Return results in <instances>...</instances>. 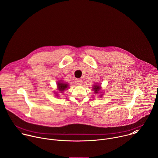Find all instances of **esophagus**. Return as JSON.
I'll return each mask as SVG.
<instances>
[{"label":"esophagus","mask_w":158,"mask_h":158,"mask_svg":"<svg viewBox=\"0 0 158 158\" xmlns=\"http://www.w3.org/2000/svg\"><path fill=\"white\" fill-rule=\"evenodd\" d=\"M77 83L78 85H81L82 83H83V80L81 79H77Z\"/></svg>","instance_id":"1"}]
</instances>
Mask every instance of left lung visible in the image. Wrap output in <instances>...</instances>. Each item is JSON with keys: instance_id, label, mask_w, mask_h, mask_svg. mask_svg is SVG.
<instances>
[{"instance_id": "left-lung-1", "label": "left lung", "mask_w": 158, "mask_h": 158, "mask_svg": "<svg viewBox=\"0 0 158 158\" xmlns=\"http://www.w3.org/2000/svg\"><path fill=\"white\" fill-rule=\"evenodd\" d=\"M93 90H94V93H98V91H100V86H98V85H94L93 86Z\"/></svg>"}]
</instances>
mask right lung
<instances>
[{"mask_svg":"<svg viewBox=\"0 0 158 158\" xmlns=\"http://www.w3.org/2000/svg\"><path fill=\"white\" fill-rule=\"evenodd\" d=\"M69 86L68 84L67 83H62L61 82H60L59 83H58V90L61 92L63 93L66 88H67V86Z\"/></svg>","mask_w":158,"mask_h":158,"instance_id":"obj_1","label":"right lung"}]
</instances>
